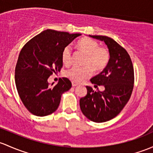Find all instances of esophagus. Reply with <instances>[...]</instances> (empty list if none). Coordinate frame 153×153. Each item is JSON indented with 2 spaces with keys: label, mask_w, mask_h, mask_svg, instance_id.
<instances>
[{
  "label": "esophagus",
  "mask_w": 153,
  "mask_h": 153,
  "mask_svg": "<svg viewBox=\"0 0 153 153\" xmlns=\"http://www.w3.org/2000/svg\"><path fill=\"white\" fill-rule=\"evenodd\" d=\"M78 85V84L77 83H75V82H72V86H77Z\"/></svg>",
  "instance_id": "1"
}]
</instances>
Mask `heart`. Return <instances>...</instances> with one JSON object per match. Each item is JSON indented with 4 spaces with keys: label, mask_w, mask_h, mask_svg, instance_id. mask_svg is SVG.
Instances as JSON below:
<instances>
[{
    "label": "heart",
    "mask_w": 153,
    "mask_h": 153,
    "mask_svg": "<svg viewBox=\"0 0 153 153\" xmlns=\"http://www.w3.org/2000/svg\"><path fill=\"white\" fill-rule=\"evenodd\" d=\"M78 46L80 50L86 53L87 57L84 62V67H72L65 72V75L72 81L81 83L89 78L94 71H100L105 67L108 63L110 55L107 49L99 47L96 41L89 38H83L78 42ZM62 62L65 65L70 64L72 60V48L67 45L62 53Z\"/></svg>",
    "instance_id": "obj_1"
}]
</instances>
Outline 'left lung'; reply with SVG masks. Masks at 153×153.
I'll return each mask as SVG.
<instances>
[{"mask_svg": "<svg viewBox=\"0 0 153 153\" xmlns=\"http://www.w3.org/2000/svg\"><path fill=\"white\" fill-rule=\"evenodd\" d=\"M90 37L104 42L108 48V63L103 70L90 81L105 90L94 91L86 86L87 94L80 99L82 113L91 121L104 123L121 112L131 97L134 83V71L129 54L113 39L105 36Z\"/></svg>", "mask_w": 153, "mask_h": 153, "instance_id": "obj_1", "label": "left lung"}]
</instances>
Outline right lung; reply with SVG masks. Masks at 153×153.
<instances>
[{"instance_id": "add662e5", "label": "right lung", "mask_w": 153, "mask_h": 153, "mask_svg": "<svg viewBox=\"0 0 153 153\" xmlns=\"http://www.w3.org/2000/svg\"><path fill=\"white\" fill-rule=\"evenodd\" d=\"M81 33L47 29L29 40L22 48L15 67V84L22 103L28 111L45 117L56 111L62 94L71 88L67 78L56 85L48 79L63 65L62 51Z\"/></svg>"}]
</instances>
